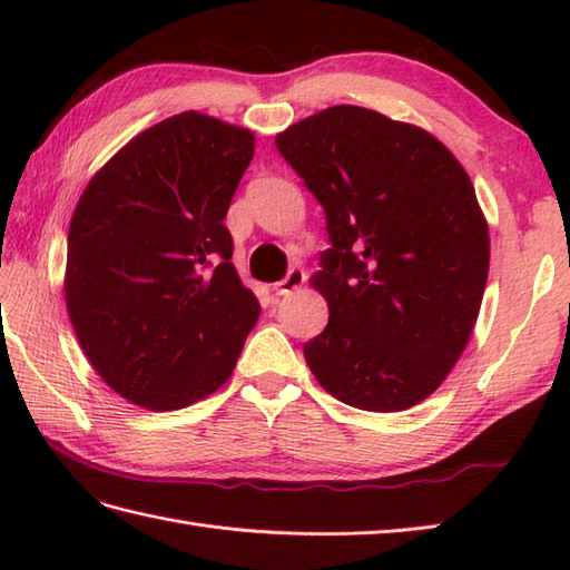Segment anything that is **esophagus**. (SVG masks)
I'll return each instance as SVG.
<instances>
[{"instance_id": "esophagus-1", "label": "esophagus", "mask_w": 570, "mask_h": 570, "mask_svg": "<svg viewBox=\"0 0 570 570\" xmlns=\"http://www.w3.org/2000/svg\"><path fill=\"white\" fill-rule=\"evenodd\" d=\"M304 282H306V272L304 269H296V266H294V269L286 272V276L282 278V282L274 284V292L278 296H286V294H292V292H296V288L304 286Z\"/></svg>"}]
</instances>
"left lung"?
<instances>
[{
  "instance_id": "1",
  "label": "left lung",
  "mask_w": 570,
  "mask_h": 570,
  "mask_svg": "<svg viewBox=\"0 0 570 570\" xmlns=\"http://www.w3.org/2000/svg\"><path fill=\"white\" fill-rule=\"evenodd\" d=\"M325 213L331 247L313 286L325 331L304 345L325 392L404 411L439 390L478 321L488 223L463 166L414 125L335 105L276 137Z\"/></svg>"
}]
</instances>
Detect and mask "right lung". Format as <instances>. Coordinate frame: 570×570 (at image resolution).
<instances>
[{"label":"right lung","instance_id":"add662e5","mask_svg":"<svg viewBox=\"0 0 570 570\" xmlns=\"http://www.w3.org/2000/svg\"><path fill=\"white\" fill-rule=\"evenodd\" d=\"M254 135L200 112L141 131L82 190L66 306L95 372L151 411L184 409L235 370L259 301L233 266L225 215Z\"/></svg>","mask_w":570,"mask_h":570}]
</instances>
